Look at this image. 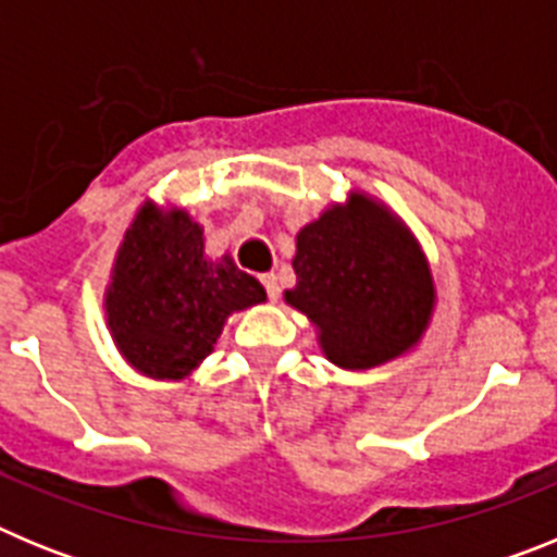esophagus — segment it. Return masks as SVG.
I'll use <instances>...</instances> for the list:
<instances>
[{
  "label": "esophagus",
  "mask_w": 557,
  "mask_h": 557,
  "mask_svg": "<svg viewBox=\"0 0 557 557\" xmlns=\"http://www.w3.org/2000/svg\"><path fill=\"white\" fill-rule=\"evenodd\" d=\"M259 278H262L264 289H268L270 301H275V298H278V275H275V273H262V275H259Z\"/></svg>",
  "instance_id": "1"
}]
</instances>
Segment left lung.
<instances>
[{"mask_svg":"<svg viewBox=\"0 0 557 557\" xmlns=\"http://www.w3.org/2000/svg\"><path fill=\"white\" fill-rule=\"evenodd\" d=\"M295 287L284 301L318 329L329 362L385 366L418 346L435 307L430 264L385 203L351 191L295 236Z\"/></svg>","mask_w":557,"mask_h":557,"instance_id":"left-lung-1","label":"left lung"}]
</instances>
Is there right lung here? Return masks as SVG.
<instances>
[{
	"instance_id": "add662e5",
	"label": "right lung",
	"mask_w": 557,
	"mask_h": 557,
	"mask_svg": "<svg viewBox=\"0 0 557 557\" xmlns=\"http://www.w3.org/2000/svg\"><path fill=\"white\" fill-rule=\"evenodd\" d=\"M262 301V284L228 253L206 256L203 225L147 200L113 259L106 321L136 371L178 382L209 357L231 314Z\"/></svg>"
}]
</instances>
